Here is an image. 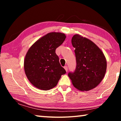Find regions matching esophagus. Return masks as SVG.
I'll list each match as a JSON object with an SVG mask.
<instances>
[{
  "instance_id": "obj_1",
  "label": "esophagus",
  "mask_w": 121,
  "mask_h": 121,
  "mask_svg": "<svg viewBox=\"0 0 121 121\" xmlns=\"http://www.w3.org/2000/svg\"><path fill=\"white\" fill-rule=\"evenodd\" d=\"M64 69H65V70L66 71V72H67V71H68V67H67V66H65L64 67Z\"/></svg>"
}]
</instances>
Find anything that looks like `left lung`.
I'll return each instance as SVG.
<instances>
[{
    "label": "left lung",
    "mask_w": 121,
    "mask_h": 121,
    "mask_svg": "<svg viewBox=\"0 0 121 121\" xmlns=\"http://www.w3.org/2000/svg\"><path fill=\"white\" fill-rule=\"evenodd\" d=\"M75 48L76 68L68 76L73 85L79 91H89L99 84L107 69V61L104 53L95 43L79 34L71 39Z\"/></svg>",
    "instance_id": "obj_1"
}]
</instances>
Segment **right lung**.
Here are the masks:
<instances>
[{
  "label": "right lung",
  "mask_w": 121,
  "mask_h": 121,
  "mask_svg": "<svg viewBox=\"0 0 121 121\" xmlns=\"http://www.w3.org/2000/svg\"><path fill=\"white\" fill-rule=\"evenodd\" d=\"M66 36L52 32L42 37L29 48L24 60V69L30 83L38 89L49 90L57 85L61 75L65 73L61 66L56 50Z\"/></svg>",
  "instance_id": "obj_1"
}]
</instances>
